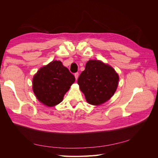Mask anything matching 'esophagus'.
Listing matches in <instances>:
<instances>
[{
  "mask_svg": "<svg viewBox=\"0 0 158 158\" xmlns=\"http://www.w3.org/2000/svg\"><path fill=\"white\" fill-rule=\"evenodd\" d=\"M78 76H79V73H76L74 74V76H75V78H76V80H77V79H78Z\"/></svg>",
  "mask_w": 158,
  "mask_h": 158,
  "instance_id": "1",
  "label": "esophagus"
}]
</instances>
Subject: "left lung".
<instances>
[{
    "instance_id": "8db88e82",
    "label": "left lung",
    "mask_w": 158,
    "mask_h": 158,
    "mask_svg": "<svg viewBox=\"0 0 158 158\" xmlns=\"http://www.w3.org/2000/svg\"><path fill=\"white\" fill-rule=\"evenodd\" d=\"M118 76L108 64L102 61L89 60L78 78L80 89L86 101L98 106L111 98L118 86Z\"/></svg>"
}]
</instances>
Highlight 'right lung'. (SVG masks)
<instances>
[{"mask_svg": "<svg viewBox=\"0 0 158 158\" xmlns=\"http://www.w3.org/2000/svg\"><path fill=\"white\" fill-rule=\"evenodd\" d=\"M74 81L69 70L60 61L54 60L37 71L33 78V90L40 102L52 107L63 101Z\"/></svg>", "mask_w": 158, "mask_h": 158, "instance_id": "right-lung-1", "label": "right lung"}]
</instances>
